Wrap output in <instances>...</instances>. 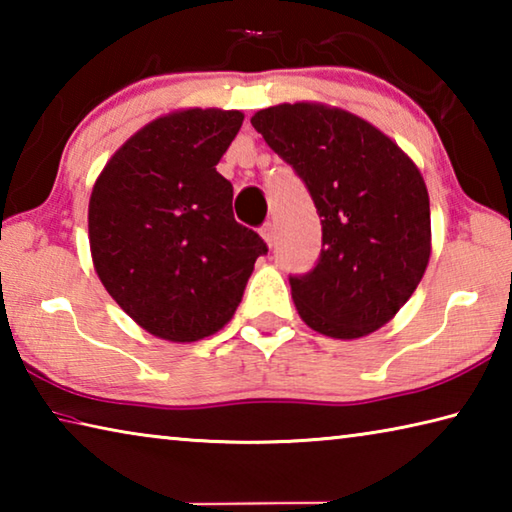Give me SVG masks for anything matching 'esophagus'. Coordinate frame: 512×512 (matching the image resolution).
I'll return each mask as SVG.
<instances>
[{
	"instance_id": "esophagus-1",
	"label": "esophagus",
	"mask_w": 512,
	"mask_h": 512,
	"mask_svg": "<svg viewBox=\"0 0 512 512\" xmlns=\"http://www.w3.org/2000/svg\"><path fill=\"white\" fill-rule=\"evenodd\" d=\"M259 232H262V237L266 239V244L273 246V241H275V228H273V223H264L262 228H259Z\"/></svg>"
}]
</instances>
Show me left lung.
I'll return each mask as SVG.
<instances>
[{
	"label": "left lung",
	"instance_id": "left-lung-1",
	"mask_svg": "<svg viewBox=\"0 0 512 512\" xmlns=\"http://www.w3.org/2000/svg\"><path fill=\"white\" fill-rule=\"evenodd\" d=\"M250 124L298 173L323 225L316 266L289 275L300 318L332 339L375 332L429 264V194L418 167L368 121L320 103H282Z\"/></svg>",
	"mask_w": 512,
	"mask_h": 512
}]
</instances>
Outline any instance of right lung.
<instances>
[{
  "mask_svg": "<svg viewBox=\"0 0 512 512\" xmlns=\"http://www.w3.org/2000/svg\"><path fill=\"white\" fill-rule=\"evenodd\" d=\"M239 110L160 117L112 155L94 183L88 228L103 287L160 339H205L235 314L268 246L235 221L216 164L239 133Z\"/></svg>",
  "mask_w": 512,
  "mask_h": 512,
  "instance_id": "1",
  "label": "right lung"
}]
</instances>
